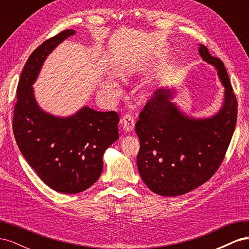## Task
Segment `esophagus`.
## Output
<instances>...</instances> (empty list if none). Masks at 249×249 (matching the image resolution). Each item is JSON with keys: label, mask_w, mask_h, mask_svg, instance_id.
Masks as SVG:
<instances>
[{"label": "esophagus", "mask_w": 249, "mask_h": 249, "mask_svg": "<svg viewBox=\"0 0 249 249\" xmlns=\"http://www.w3.org/2000/svg\"><path fill=\"white\" fill-rule=\"evenodd\" d=\"M120 124H123V127L124 130L126 132V133H131L134 131L135 129V120L133 118L132 115L130 114H126L124 115L122 120H120Z\"/></svg>", "instance_id": "obj_1"}]
</instances>
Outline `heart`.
<instances>
[{"label": "heart", "instance_id": "b5f03b06", "mask_svg": "<svg viewBox=\"0 0 249 249\" xmlns=\"http://www.w3.org/2000/svg\"><path fill=\"white\" fill-rule=\"evenodd\" d=\"M102 91L105 94H108L110 96H117L119 94V88L114 82L107 79L102 83Z\"/></svg>", "mask_w": 249, "mask_h": 249}]
</instances>
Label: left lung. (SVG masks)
<instances>
[{"mask_svg":"<svg viewBox=\"0 0 249 249\" xmlns=\"http://www.w3.org/2000/svg\"><path fill=\"white\" fill-rule=\"evenodd\" d=\"M224 88L220 109L208 117L188 115L173 102L175 86L158 89L136 123L137 167L144 184L162 196H178L206 183L221 164L237 123L238 104L220 59L199 44Z\"/></svg>","mask_w":249,"mask_h":249,"instance_id":"left-lung-1","label":"left lung"}]
</instances>
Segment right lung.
Returning <instances> with one entry per match:
<instances>
[{"label": "right lung", "mask_w": 249, "mask_h": 249, "mask_svg": "<svg viewBox=\"0 0 249 249\" xmlns=\"http://www.w3.org/2000/svg\"><path fill=\"white\" fill-rule=\"evenodd\" d=\"M76 34L65 30L44 41L29 59L20 74L14 108L13 133L21 155L42 182L53 190L74 194L88 189L103 170L106 149L118 139V114L83 106L69 116L43 110L33 85L48 56Z\"/></svg>", "instance_id": "obj_1"}]
</instances>
